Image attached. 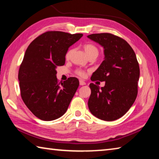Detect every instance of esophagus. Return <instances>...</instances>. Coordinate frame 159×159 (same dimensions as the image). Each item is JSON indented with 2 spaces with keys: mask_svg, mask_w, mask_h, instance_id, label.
I'll use <instances>...</instances> for the list:
<instances>
[{
  "mask_svg": "<svg viewBox=\"0 0 159 159\" xmlns=\"http://www.w3.org/2000/svg\"><path fill=\"white\" fill-rule=\"evenodd\" d=\"M79 83H80V85H84L86 84L85 82L83 81V80H79Z\"/></svg>",
  "mask_w": 159,
  "mask_h": 159,
  "instance_id": "obj_1",
  "label": "esophagus"
}]
</instances>
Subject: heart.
Here are the masks:
<instances>
[{
    "mask_svg": "<svg viewBox=\"0 0 159 159\" xmlns=\"http://www.w3.org/2000/svg\"><path fill=\"white\" fill-rule=\"evenodd\" d=\"M84 50L85 52L87 54V55L88 56V57H91V56H98L99 54V50L98 48H97L95 45L93 44H86L84 45ZM72 52H73V50L70 49L66 53V59H69L70 56H71ZM76 74L77 75H79L80 77H84L85 73L83 70L81 69H77L76 71Z\"/></svg>",
    "mask_w": 159,
    "mask_h": 159,
    "instance_id": "heart-1",
    "label": "heart"
}]
</instances>
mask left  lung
Instances as JSON below:
<instances>
[{"instance_id": "obj_1", "label": "left lung", "mask_w": 159, "mask_h": 159, "mask_svg": "<svg viewBox=\"0 0 159 159\" xmlns=\"http://www.w3.org/2000/svg\"><path fill=\"white\" fill-rule=\"evenodd\" d=\"M104 48V60L91 76V80L105 81L99 88L90 83L88 107L99 119L111 121L123 116L138 95L139 66L135 53L128 42L109 33L88 36Z\"/></svg>"}]
</instances>
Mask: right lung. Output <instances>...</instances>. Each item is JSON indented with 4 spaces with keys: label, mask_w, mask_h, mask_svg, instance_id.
Returning <instances> with one entry per match:
<instances>
[{
    "label": "right lung",
    "mask_w": 159,
    "mask_h": 159,
    "mask_svg": "<svg viewBox=\"0 0 159 159\" xmlns=\"http://www.w3.org/2000/svg\"><path fill=\"white\" fill-rule=\"evenodd\" d=\"M82 36L48 31L26 50L18 73L20 94L27 108L41 120L50 121L65 114L79 88L76 77L59 82L56 68L64 65L68 48Z\"/></svg>",
    "instance_id": "obj_1"
}]
</instances>
